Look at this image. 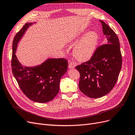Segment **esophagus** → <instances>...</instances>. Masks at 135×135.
Returning <instances> with one entry per match:
<instances>
[{
    "mask_svg": "<svg viewBox=\"0 0 135 135\" xmlns=\"http://www.w3.org/2000/svg\"><path fill=\"white\" fill-rule=\"evenodd\" d=\"M77 63L75 62H74V61H71L69 63V68L70 69H74V68H75L76 65Z\"/></svg>",
    "mask_w": 135,
    "mask_h": 135,
    "instance_id": "esophagus-1",
    "label": "esophagus"
}]
</instances>
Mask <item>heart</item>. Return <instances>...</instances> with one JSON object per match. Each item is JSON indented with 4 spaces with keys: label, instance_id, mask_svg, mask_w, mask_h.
Segmentation results:
<instances>
[{
    "label": "heart",
    "instance_id": "b5f03b06",
    "mask_svg": "<svg viewBox=\"0 0 135 135\" xmlns=\"http://www.w3.org/2000/svg\"><path fill=\"white\" fill-rule=\"evenodd\" d=\"M84 31H78L70 36L71 40L80 38L85 34ZM99 36L95 31H90L84 36L73 49L75 57L79 60L90 59L94 53L97 48Z\"/></svg>",
    "mask_w": 135,
    "mask_h": 135
}]
</instances>
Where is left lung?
Returning <instances> with one entry per match:
<instances>
[{"instance_id": "obj_1", "label": "left lung", "mask_w": 135, "mask_h": 135, "mask_svg": "<svg viewBox=\"0 0 135 135\" xmlns=\"http://www.w3.org/2000/svg\"><path fill=\"white\" fill-rule=\"evenodd\" d=\"M106 44L95 50L91 59L75 68L80 73L79 87L84 94L98 98L107 94L118 80L122 68V55L118 37L101 20Z\"/></svg>"}]
</instances>
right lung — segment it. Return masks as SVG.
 I'll return each mask as SVG.
<instances>
[{
    "mask_svg": "<svg viewBox=\"0 0 135 135\" xmlns=\"http://www.w3.org/2000/svg\"><path fill=\"white\" fill-rule=\"evenodd\" d=\"M34 23L36 22L26 23L14 38L12 69L21 89L30 99L38 103H47L58 94L60 79L67 71L68 62L65 59L49 58L38 65H22L16 55L18 44L28 28Z\"/></svg>",
    "mask_w": 135,
    "mask_h": 135,
    "instance_id": "right-lung-1",
    "label": "right lung"
}]
</instances>
